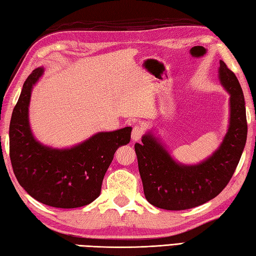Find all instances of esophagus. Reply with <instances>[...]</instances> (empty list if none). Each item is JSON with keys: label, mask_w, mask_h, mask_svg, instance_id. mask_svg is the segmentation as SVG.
Wrapping results in <instances>:
<instances>
[{"label": "esophagus", "mask_w": 256, "mask_h": 256, "mask_svg": "<svg viewBox=\"0 0 256 256\" xmlns=\"http://www.w3.org/2000/svg\"><path fill=\"white\" fill-rule=\"evenodd\" d=\"M142 136H144V128H142V126H140V125H136V126H133L132 140L133 141H138Z\"/></svg>", "instance_id": "obj_1"}]
</instances>
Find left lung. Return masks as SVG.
<instances>
[{
    "label": "left lung",
    "instance_id": "obj_1",
    "mask_svg": "<svg viewBox=\"0 0 256 256\" xmlns=\"http://www.w3.org/2000/svg\"><path fill=\"white\" fill-rule=\"evenodd\" d=\"M219 79L230 94L228 132L219 149L198 164H182L152 134L136 144L138 166L146 198L164 210L192 209L212 200L226 188L235 172L248 138L245 100L240 81L224 60Z\"/></svg>",
    "mask_w": 256,
    "mask_h": 256
}]
</instances>
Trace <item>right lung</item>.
Returning <instances> with one entry per match:
<instances>
[{
  "mask_svg": "<svg viewBox=\"0 0 256 256\" xmlns=\"http://www.w3.org/2000/svg\"><path fill=\"white\" fill-rule=\"evenodd\" d=\"M44 73L38 68L24 81L10 122V159L26 192L46 206H84L99 196L104 176L118 146L131 140V128L99 132L70 149H53L34 138L28 107L34 84Z\"/></svg>",
  "mask_w": 256,
  "mask_h": 256,
  "instance_id": "right-lung-1",
  "label": "right lung"
}]
</instances>
